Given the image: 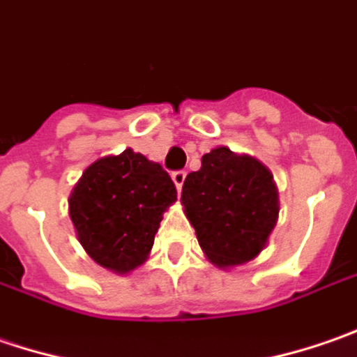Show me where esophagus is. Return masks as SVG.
Instances as JSON below:
<instances>
[{
    "instance_id": "obj_1",
    "label": "esophagus",
    "mask_w": 357,
    "mask_h": 357,
    "mask_svg": "<svg viewBox=\"0 0 357 357\" xmlns=\"http://www.w3.org/2000/svg\"><path fill=\"white\" fill-rule=\"evenodd\" d=\"M172 179H174V183H176V188H178L179 192L181 185H183V181H185V172H174V174H172Z\"/></svg>"
}]
</instances>
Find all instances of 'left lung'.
I'll return each instance as SVG.
<instances>
[{
  "label": "left lung",
  "mask_w": 357,
  "mask_h": 357,
  "mask_svg": "<svg viewBox=\"0 0 357 357\" xmlns=\"http://www.w3.org/2000/svg\"><path fill=\"white\" fill-rule=\"evenodd\" d=\"M181 206L199 248L222 270L256 259L280 215V192L271 172L248 153L218 146L202 167L188 174Z\"/></svg>",
  "instance_id": "8db88e82"
}]
</instances>
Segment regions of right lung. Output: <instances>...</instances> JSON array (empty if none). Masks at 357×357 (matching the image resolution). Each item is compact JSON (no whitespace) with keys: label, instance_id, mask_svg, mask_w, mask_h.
<instances>
[{"label":"right lung","instance_id":"right-lung-1","mask_svg":"<svg viewBox=\"0 0 357 357\" xmlns=\"http://www.w3.org/2000/svg\"><path fill=\"white\" fill-rule=\"evenodd\" d=\"M176 199V185L162 165L128 148L89 163L68 202L87 256L123 275L146 264L163 211Z\"/></svg>","mask_w":357,"mask_h":357}]
</instances>
